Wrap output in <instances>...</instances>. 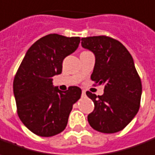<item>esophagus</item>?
<instances>
[{
	"instance_id": "34e87169",
	"label": "esophagus",
	"mask_w": 155,
	"mask_h": 155,
	"mask_svg": "<svg viewBox=\"0 0 155 155\" xmlns=\"http://www.w3.org/2000/svg\"><path fill=\"white\" fill-rule=\"evenodd\" d=\"M81 95L82 97H85V96H86V91H82Z\"/></svg>"
}]
</instances>
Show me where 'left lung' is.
Returning a JSON list of instances; mask_svg holds the SVG:
<instances>
[{"mask_svg": "<svg viewBox=\"0 0 155 155\" xmlns=\"http://www.w3.org/2000/svg\"><path fill=\"white\" fill-rule=\"evenodd\" d=\"M81 46L95 54L91 81L104 85L102 96L86 91L94 103L88 122L100 132H118L131 121L140 108L142 82L132 57L123 44L106 35L82 38Z\"/></svg>", "mask_w": 155, "mask_h": 155, "instance_id": "8db88e82", "label": "left lung"}]
</instances>
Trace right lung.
I'll return each instance as SVG.
<instances>
[{
  "mask_svg": "<svg viewBox=\"0 0 155 155\" xmlns=\"http://www.w3.org/2000/svg\"><path fill=\"white\" fill-rule=\"evenodd\" d=\"M80 37L50 34L27 51L13 80L18 115L30 131L52 137L65 129L73 104L81 89L69 86L60 91L52 86V76L62 73L63 61L79 47Z\"/></svg>",
  "mask_w": 155,
  "mask_h": 155,
  "instance_id": "add662e5",
  "label": "right lung"
}]
</instances>
